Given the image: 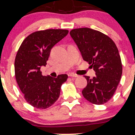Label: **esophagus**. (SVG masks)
<instances>
[{
    "mask_svg": "<svg viewBox=\"0 0 135 135\" xmlns=\"http://www.w3.org/2000/svg\"><path fill=\"white\" fill-rule=\"evenodd\" d=\"M69 77H73V78H76V77H78V75H76V74H73V73H70V74H69Z\"/></svg>",
    "mask_w": 135,
    "mask_h": 135,
    "instance_id": "esophagus-1",
    "label": "esophagus"
}]
</instances>
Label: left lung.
Returning <instances> with one entry per match:
<instances>
[{"label": "left lung", "instance_id": "obj_1", "mask_svg": "<svg viewBox=\"0 0 135 135\" xmlns=\"http://www.w3.org/2000/svg\"><path fill=\"white\" fill-rule=\"evenodd\" d=\"M70 35L83 59L96 72L93 78L84 76L88 84L82 91L83 95L93 104H104L113 97L122 75L118 49L110 37L96 30L74 29Z\"/></svg>", "mask_w": 135, "mask_h": 135}]
</instances>
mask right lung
Returning a JSON list of instances; mask_svg holds the SVG:
<instances>
[{
    "mask_svg": "<svg viewBox=\"0 0 135 135\" xmlns=\"http://www.w3.org/2000/svg\"><path fill=\"white\" fill-rule=\"evenodd\" d=\"M69 31L47 29L36 31L25 39L17 53L14 62L15 76L26 101L37 109H46L59 97L61 85L67 74L56 78L42 76L41 66L47 64L51 50Z\"/></svg>",
    "mask_w": 135,
    "mask_h": 135,
    "instance_id": "right-lung-1",
    "label": "right lung"
}]
</instances>
